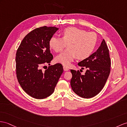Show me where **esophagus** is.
Returning <instances> with one entry per match:
<instances>
[{"label":"esophagus","mask_w":127,"mask_h":127,"mask_svg":"<svg viewBox=\"0 0 127 127\" xmlns=\"http://www.w3.org/2000/svg\"><path fill=\"white\" fill-rule=\"evenodd\" d=\"M64 71H68L69 70V68L68 67H66V66H64Z\"/></svg>","instance_id":"esophagus-1"}]
</instances>
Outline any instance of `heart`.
<instances>
[{
  "label": "heart",
  "mask_w": 127,
  "mask_h": 127,
  "mask_svg": "<svg viewBox=\"0 0 127 127\" xmlns=\"http://www.w3.org/2000/svg\"><path fill=\"white\" fill-rule=\"evenodd\" d=\"M61 38L52 36L49 45L51 49L59 53L65 48H68L56 57L55 61L64 66H69L76 58L85 60L92 55L97 44V37L94 32H89L75 27L64 29L61 33Z\"/></svg>",
  "instance_id": "1"
}]
</instances>
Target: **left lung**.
Segmentation results:
<instances>
[{
  "mask_svg": "<svg viewBox=\"0 0 127 127\" xmlns=\"http://www.w3.org/2000/svg\"><path fill=\"white\" fill-rule=\"evenodd\" d=\"M82 69L86 68L84 75L79 70L71 69L70 85L76 94L83 98H91L103 89L109 75L111 61L109 49L103 39L97 51L78 63Z\"/></svg>",
  "mask_w": 127,
  "mask_h": 127,
  "instance_id": "1",
  "label": "left lung"
}]
</instances>
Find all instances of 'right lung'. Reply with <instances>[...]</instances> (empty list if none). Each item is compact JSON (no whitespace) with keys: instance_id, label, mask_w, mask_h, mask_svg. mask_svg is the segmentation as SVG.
<instances>
[{"instance_id":"add662e5","label":"right lung","mask_w":127,"mask_h":127,"mask_svg":"<svg viewBox=\"0 0 127 127\" xmlns=\"http://www.w3.org/2000/svg\"><path fill=\"white\" fill-rule=\"evenodd\" d=\"M59 30L55 27L44 26L32 31L24 37L15 57L18 81L27 94L43 99L54 92L63 73L60 64L51 65L42 71L41 67L49 65L53 58L51 53L49 40Z\"/></svg>"}]
</instances>
